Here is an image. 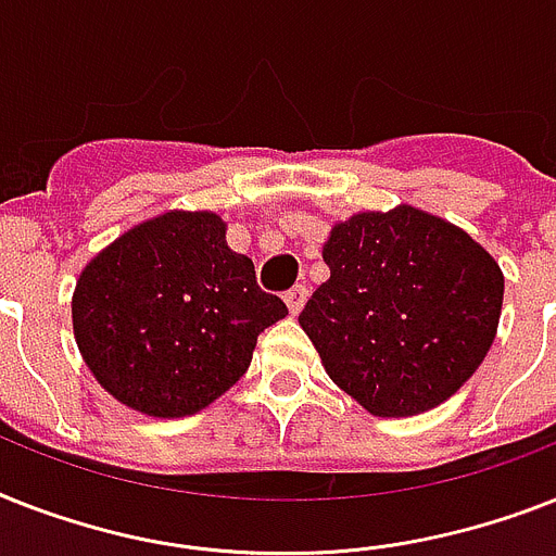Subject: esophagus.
<instances>
[{
  "label": "esophagus",
  "instance_id": "1",
  "mask_svg": "<svg viewBox=\"0 0 556 556\" xmlns=\"http://www.w3.org/2000/svg\"><path fill=\"white\" fill-rule=\"evenodd\" d=\"M305 300H308V288H305V286H293L291 291H286V305H288V311H291L293 317L300 314L302 305H305Z\"/></svg>",
  "mask_w": 556,
  "mask_h": 556
}]
</instances>
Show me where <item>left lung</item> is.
<instances>
[{"instance_id":"8db88e82","label":"left lung","mask_w":556,"mask_h":556,"mask_svg":"<svg viewBox=\"0 0 556 556\" xmlns=\"http://www.w3.org/2000/svg\"><path fill=\"white\" fill-rule=\"evenodd\" d=\"M331 277L300 314L328 377L374 417H414L466 386L497 337L503 270L463 228L419 207L331 228Z\"/></svg>"}]
</instances>
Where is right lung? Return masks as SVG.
<instances>
[{
	"instance_id": "obj_1",
	"label": "right lung",
	"mask_w": 556,
	"mask_h": 556,
	"mask_svg": "<svg viewBox=\"0 0 556 556\" xmlns=\"http://www.w3.org/2000/svg\"><path fill=\"white\" fill-rule=\"evenodd\" d=\"M74 337L108 394L148 417H188L248 371L286 302L256 286L211 211H168L99 251L76 279Z\"/></svg>"
}]
</instances>
